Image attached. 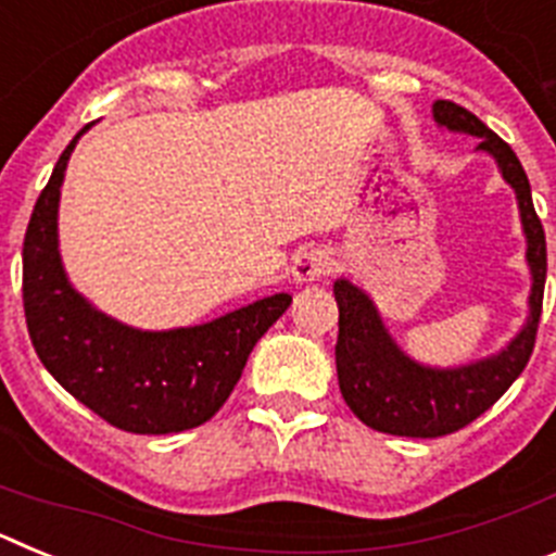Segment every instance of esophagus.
<instances>
[{"label":"esophagus","mask_w":556,"mask_h":556,"mask_svg":"<svg viewBox=\"0 0 556 556\" xmlns=\"http://www.w3.org/2000/svg\"><path fill=\"white\" fill-rule=\"evenodd\" d=\"M333 258L326 250H301L292 258V278L298 283H312L320 281L323 275L331 273Z\"/></svg>","instance_id":"1"}]
</instances>
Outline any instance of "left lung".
I'll return each mask as SVG.
<instances>
[{
	"label": "left lung",
	"mask_w": 556,
	"mask_h": 556,
	"mask_svg": "<svg viewBox=\"0 0 556 556\" xmlns=\"http://www.w3.org/2000/svg\"><path fill=\"white\" fill-rule=\"evenodd\" d=\"M431 113L437 127L476 136V150L488 152L498 164L501 178L513 186L520 225L527 236L532 289L527 323L498 353L476 358L468 365L434 367L401 351L365 289H358L348 278L333 281V298L339 306L337 376L345 404L370 429L424 440L465 429L513 387L532 356L546 287V233L534 214L527 172L513 147L456 102L437 100Z\"/></svg>",
	"instance_id": "left-lung-1"
}]
</instances>
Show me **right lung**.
I'll return each instance as SVG.
<instances>
[{
  "label": "right lung",
  "instance_id": "obj_1",
  "mask_svg": "<svg viewBox=\"0 0 556 556\" xmlns=\"http://www.w3.org/2000/svg\"><path fill=\"white\" fill-rule=\"evenodd\" d=\"M68 141L43 186L22 250L24 317L38 358L58 384L132 434H175L217 415L242 378L250 351L289 308L278 292L200 326L141 331L113 320L72 287L58 248V205Z\"/></svg>",
  "mask_w": 556,
  "mask_h": 556
}]
</instances>
